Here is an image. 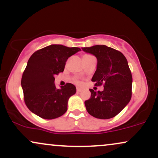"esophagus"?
Wrapping results in <instances>:
<instances>
[{"instance_id":"esophagus-1","label":"esophagus","mask_w":158,"mask_h":158,"mask_svg":"<svg viewBox=\"0 0 158 158\" xmlns=\"http://www.w3.org/2000/svg\"><path fill=\"white\" fill-rule=\"evenodd\" d=\"M77 92H81V88H77Z\"/></svg>"}]
</instances>
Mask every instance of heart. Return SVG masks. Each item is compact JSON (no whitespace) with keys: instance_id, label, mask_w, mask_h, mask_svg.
<instances>
[{"instance_id":"1","label":"heart","mask_w":158,"mask_h":158,"mask_svg":"<svg viewBox=\"0 0 158 158\" xmlns=\"http://www.w3.org/2000/svg\"><path fill=\"white\" fill-rule=\"evenodd\" d=\"M90 56H89V55H84V56H83V58H87V57H90Z\"/></svg>"}]
</instances>
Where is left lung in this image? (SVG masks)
Returning a JSON list of instances; mask_svg holds the SVG:
<instances>
[{
    "instance_id": "8db88e82",
    "label": "left lung",
    "mask_w": 158,
    "mask_h": 158,
    "mask_svg": "<svg viewBox=\"0 0 158 158\" xmlns=\"http://www.w3.org/2000/svg\"><path fill=\"white\" fill-rule=\"evenodd\" d=\"M81 49L97 59L92 81L95 85H104L102 91L90 89L91 97L85 102L87 111L98 119L112 118L131 100L132 76L128 61L122 52L106 45Z\"/></svg>"
}]
</instances>
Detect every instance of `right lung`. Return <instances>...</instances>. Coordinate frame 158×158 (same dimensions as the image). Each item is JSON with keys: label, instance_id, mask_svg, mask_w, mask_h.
Masks as SVG:
<instances>
[{"label": "right lung", "instance_id": "right-lung-1", "mask_svg": "<svg viewBox=\"0 0 158 158\" xmlns=\"http://www.w3.org/2000/svg\"><path fill=\"white\" fill-rule=\"evenodd\" d=\"M80 50L51 44L30 56L21 79L24 102L30 111L46 119H56L67 111L69 98L76 94L77 88L67 83L58 89L54 77L64 71L68 58Z\"/></svg>", "mask_w": 158, "mask_h": 158}]
</instances>
